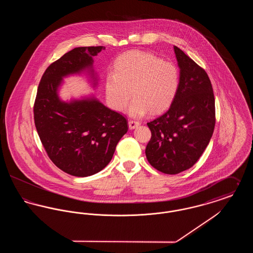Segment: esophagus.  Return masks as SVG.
I'll list each match as a JSON object with an SVG mask.
<instances>
[{
    "mask_svg": "<svg viewBox=\"0 0 253 253\" xmlns=\"http://www.w3.org/2000/svg\"><path fill=\"white\" fill-rule=\"evenodd\" d=\"M128 124H129V129H130V130L135 129L137 126H139V125H140V123H139L138 121H129Z\"/></svg>",
    "mask_w": 253,
    "mask_h": 253,
    "instance_id": "34e87169",
    "label": "esophagus"
}]
</instances>
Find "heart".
<instances>
[{
	"instance_id": "1",
	"label": "heart",
	"mask_w": 253,
	"mask_h": 253,
	"mask_svg": "<svg viewBox=\"0 0 253 253\" xmlns=\"http://www.w3.org/2000/svg\"><path fill=\"white\" fill-rule=\"evenodd\" d=\"M179 89V71L169 61L152 53L132 50L115 61L114 73L105 81L109 106L117 112L127 107L131 94L129 115L141 118L149 111L159 114L168 109Z\"/></svg>"
}]
</instances>
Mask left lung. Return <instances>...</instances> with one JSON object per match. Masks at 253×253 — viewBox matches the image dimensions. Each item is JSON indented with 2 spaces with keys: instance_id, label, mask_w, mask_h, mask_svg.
Wrapping results in <instances>:
<instances>
[{
  "instance_id": "obj_1",
  "label": "left lung",
  "mask_w": 253,
  "mask_h": 253,
  "mask_svg": "<svg viewBox=\"0 0 253 253\" xmlns=\"http://www.w3.org/2000/svg\"><path fill=\"white\" fill-rule=\"evenodd\" d=\"M179 67V89L168 111L147 123L152 132L145 154L167 174L193 167L209 144L215 125L212 86L203 68L173 46Z\"/></svg>"
}]
</instances>
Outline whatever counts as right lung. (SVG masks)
Returning <instances> with one entry per match:
<instances>
[{
  "instance_id": "add662e5",
  "label": "right lung",
  "mask_w": 253,
  "mask_h": 253,
  "mask_svg": "<svg viewBox=\"0 0 253 253\" xmlns=\"http://www.w3.org/2000/svg\"><path fill=\"white\" fill-rule=\"evenodd\" d=\"M104 46L76 47L50 64L42 77L34 104L37 132L49 158L74 176L93 175L105 168L121 137L126 119L106 107L93 94L63 100V79L85 75L93 88L98 84L94 57Z\"/></svg>"
}]
</instances>
